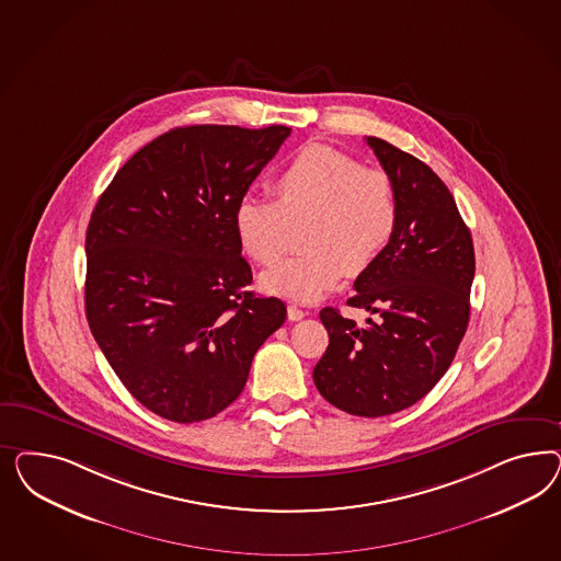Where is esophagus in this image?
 Here are the masks:
<instances>
[{"instance_id":"34e87169","label":"esophagus","mask_w":561,"mask_h":561,"mask_svg":"<svg viewBox=\"0 0 561 561\" xmlns=\"http://www.w3.org/2000/svg\"><path fill=\"white\" fill-rule=\"evenodd\" d=\"M306 312L305 310H300L298 306L289 305L288 306V319L289 321H300V319H305Z\"/></svg>"}]
</instances>
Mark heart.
Here are the masks:
<instances>
[{
	"label": "heart",
	"mask_w": 561,
	"mask_h": 561,
	"mask_svg": "<svg viewBox=\"0 0 561 561\" xmlns=\"http://www.w3.org/2000/svg\"><path fill=\"white\" fill-rule=\"evenodd\" d=\"M275 199L242 195L234 230L244 253L272 265L286 249L289 226L308 221L305 255L261 275V288L296 302H317L345 273L368 272L399 226V195L387 170L364 167L331 146H308L273 181Z\"/></svg>",
	"instance_id": "b5f03b06"
}]
</instances>
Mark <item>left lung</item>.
<instances>
[{"instance_id":"8db88e82","label":"left lung","mask_w":561,"mask_h":561,"mask_svg":"<svg viewBox=\"0 0 561 561\" xmlns=\"http://www.w3.org/2000/svg\"><path fill=\"white\" fill-rule=\"evenodd\" d=\"M394 181L399 226L389 249L359 273L347 306L378 314L366 327L321 310L329 347L312 370L335 408L382 417L417 403L453 364L469 324L473 238L453 193L415 156L366 137Z\"/></svg>"}]
</instances>
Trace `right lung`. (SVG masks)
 Segmentation results:
<instances>
[{
	"label": "right lung",
	"mask_w": 561,
	"mask_h": 561,
	"mask_svg": "<svg viewBox=\"0 0 561 561\" xmlns=\"http://www.w3.org/2000/svg\"><path fill=\"white\" fill-rule=\"evenodd\" d=\"M286 125H188L134 153L85 232V319L125 389L193 424L244 389L286 305L249 291L234 205L289 136Z\"/></svg>",
	"instance_id": "add662e5"
}]
</instances>
